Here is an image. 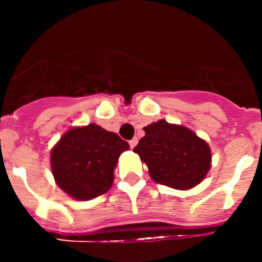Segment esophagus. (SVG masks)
<instances>
[{"mask_svg": "<svg viewBox=\"0 0 262 262\" xmlns=\"http://www.w3.org/2000/svg\"><path fill=\"white\" fill-rule=\"evenodd\" d=\"M137 143H138V139H137V138H133L132 141H129V146H130V148L136 147Z\"/></svg>", "mask_w": 262, "mask_h": 262, "instance_id": "1", "label": "esophagus"}]
</instances>
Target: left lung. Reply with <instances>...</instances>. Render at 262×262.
I'll use <instances>...</instances> for the list:
<instances>
[{
	"label": "left lung",
	"mask_w": 262,
	"mask_h": 262,
	"mask_svg": "<svg viewBox=\"0 0 262 262\" xmlns=\"http://www.w3.org/2000/svg\"><path fill=\"white\" fill-rule=\"evenodd\" d=\"M143 129L146 136L133 150L147 165L153 181L189 190L207 178L212 167V150L191 129L163 119Z\"/></svg>",
	"instance_id": "left-lung-1"
}]
</instances>
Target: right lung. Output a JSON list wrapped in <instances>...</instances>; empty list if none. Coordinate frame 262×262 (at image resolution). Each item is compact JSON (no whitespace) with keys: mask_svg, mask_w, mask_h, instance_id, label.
<instances>
[{"mask_svg":"<svg viewBox=\"0 0 262 262\" xmlns=\"http://www.w3.org/2000/svg\"><path fill=\"white\" fill-rule=\"evenodd\" d=\"M129 144L97 124L72 126L50 152L58 186L76 200H91L109 191L119 157Z\"/></svg>","mask_w":262,"mask_h":262,"instance_id":"obj_1","label":"right lung"}]
</instances>
